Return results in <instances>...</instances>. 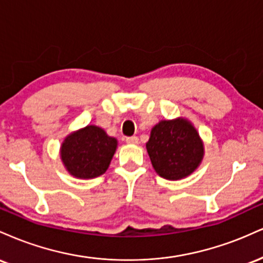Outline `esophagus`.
<instances>
[{
    "label": "esophagus",
    "mask_w": 263,
    "mask_h": 263,
    "mask_svg": "<svg viewBox=\"0 0 263 263\" xmlns=\"http://www.w3.org/2000/svg\"><path fill=\"white\" fill-rule=\"evenodd\" d=\"M126 144H138L139 143V138L138 137H128L125 138Z\"/></svg>",
    "instance_id": "esophagus-1"
}]
</instances>
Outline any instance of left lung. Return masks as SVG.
Instances as JSON below:
<instances>
[{"label": "left lung", "instance_id": "8db88e82", "mask_svg": "<svg viewBox=\"0 0 263 263\" xmlns=\"http://www.w3.org/2000/svg\"><path fill=\"white\" fill-rule=\"evenodd\" d=\"M155 171L166 180H181L198 167L203 144L186 119L161 120L153 128L146 143Z\"/></svg>", "mask_w": 263, "mask_h": 263}]
</instances>
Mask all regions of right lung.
Wrapping results in <instances>:
<instances>
[{"label":"right lung","mask_w":263,"mask_h":263,"mask_svg":"<svg viewBox=\"0 0 263 263\" xmlns=\"http://www.w3.org/2000/svg\"><path fill=\"white\" fill-rule=\"evenodd\" d=\"M116 149V139L98 126L88 125L65 139L61 160L75 177L95 178L106 172Z\"/></svg>","instance_id":"1"}]
</instances>
